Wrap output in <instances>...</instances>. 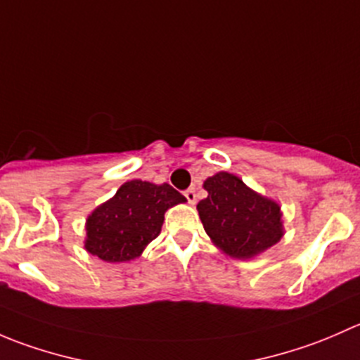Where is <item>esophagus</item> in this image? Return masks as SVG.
Instances as JSON below:
<instances>
[{
    "mask_svg": "<svg viewBox=\"0 0 360 360\" xmlns=\"http://www.w3.org/2000/svg\"><path fill=\"white\" fill-rule=\"evenodd\" d=\"M184 197H186L190 205H195V203H197V191H195V188H190V190L184 191Z\"/></svg>",
    "mask_w": 360,
    "mask_h": 360,
    "instance_id": "1",
    "label": "esophagus"
}]
</instances>
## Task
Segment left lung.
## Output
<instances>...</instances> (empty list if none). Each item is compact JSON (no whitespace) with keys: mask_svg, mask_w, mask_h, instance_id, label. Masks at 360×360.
Returning <instances> with one entry per match:
<instances>
[{"mask_svg":"<svg viewBox=\"0 0 360 360\" xmlns=\"http://www.w3.org/2000/svg\"><path fill=\"white\" fill-rule=\"evenodd\" d=\"M207 198L197 210L212 244L235 259H252L284 237L281 205L238 176L217 172L203 181Z\"/></svg>","mask_w":360,"mask_h":360,"instance_id":"left-lung-1","label":"left lung"}]
</instances>
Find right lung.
I'll return each instance as SVG.
<instances>
[{
	"label": "right lung",
	"instance_id": "right-lung-1",
	"mask_svg": "<svg viewBox=\"0 0 360 360\" xmlns=\"http://www.w3.org/2000/svg\"><path fill=\"white\" fill-rule=\"evenodd\" d=\"M186 198L170 184L127 181L86 217L85 249L106 263L137 259L162 231L163 216Z\"/></svg>",
	"mask_w": 360,
	"mask_h": 360
}]
</instances>
